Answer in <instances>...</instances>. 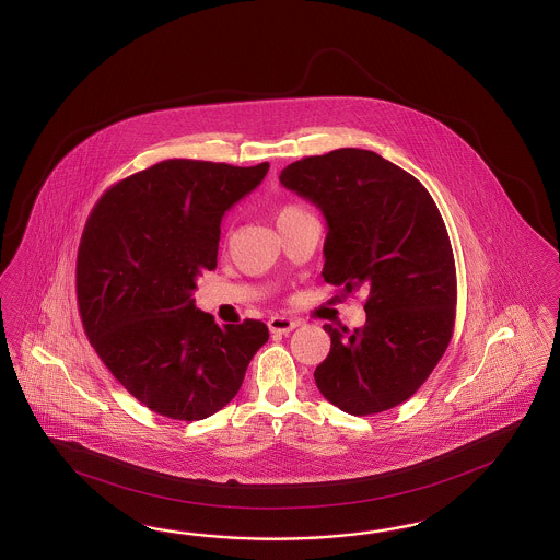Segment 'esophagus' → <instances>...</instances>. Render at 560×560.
Masks as SVG:
<instances>
[{"instance_id": "obj_1", "label": "esophagus", "mask_w": 560, "mask_h": 560, "mask_svg": "<svg viewBox=\"0 0 560 560\" xmlns=\"http://www.w3.org/2000/svg\"><path fill=\"white\" fill-rule=\"evenodd\" d=\"M295 326H300V323L293 320V318H288V316H272L269 320V328L275 335H288Z\"/></svg>"}]
</instances>
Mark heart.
Segmentation results:
<instances>
[{
  "label": "heart",
  "mask_w": 560,
  "mask_h": 560,
  "mask_svg": "<svg viewBox=\"0 0 560 560\" xmlns=\"http://www.w3.org/2000/svg\"><path fill=\"white\" fill-rule=\"evenodd\" d=\"M293 211H300V207H295V205H289V207H283V209L279 211V215H277V218H281V215H288V213H293Z\"/></svg>",
  "instance_id": "obj_1"
}]
</instances>
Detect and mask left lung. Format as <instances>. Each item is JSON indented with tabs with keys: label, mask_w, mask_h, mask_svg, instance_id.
Returning a JSON list of instances; mask_svg holds the SVG:
<instances>
[{
	"label": "left lung",
	"mask_w": 560,
	"mask_h": 560,
	"mask_svg": "<svg viewBox=\"0 0 560 560\" xmlns=\"http://www.w3.org/2000/svg\"><path fill=\"white\" fill-rule=\"evenodd\" d=\"M281 185L323 211V277L370 291L368 320L332 328L314 380L340 410L365 417L398 407L445 353L456 318V262L440 209L407 170L370 150L340 148L281 170Z\"/></svg>",
	"instance_id": "8db88e82"
}]
</instances>
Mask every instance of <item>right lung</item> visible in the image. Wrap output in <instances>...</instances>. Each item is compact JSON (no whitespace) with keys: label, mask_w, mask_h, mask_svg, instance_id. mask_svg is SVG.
<instances>
[{"label":"right lung","mask_w":560,"mask_h":560,"mask_svg":"<svg viewBox=\"0 0 560 560\" xmlns=\"http://www.w3.org/2000/svg\"><path fill=\"white\" fill-rule=\"evenodd\" d=\"M267 172L269 162L164 160L108 188L85 221L75 267L85 335L122 388L162 417L221 410L269 340L267 324L218 326L192 300L218 267L221 218Z\"/></svg>","instance_id":"1"}]
</instances>
